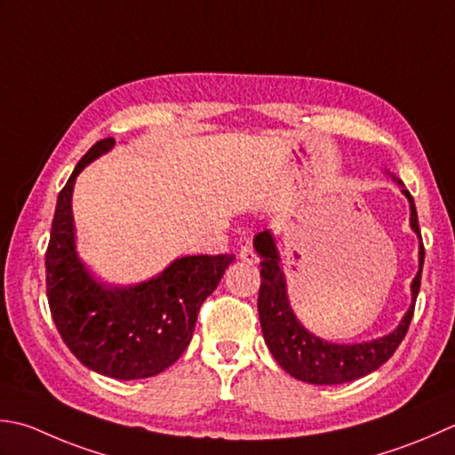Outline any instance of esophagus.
I'll return each instance as SVG.
<instances>
[{
    "label": "esophagus",
    "mask_w": 455,
    "mask_h": 455,
    "mask_svg": "<svg viewBox=\"0 0 455 455\" xmlns=\"http://www.w3.org/2000/svg\"><path fill=\"white\" fill-rule=\"evenodd\" d=\"M238 258H240V260H243V262H246V264H256V262H258V256H256L254 248H252L251 244H243V246H240Z\"/></svg>",
    "instance_id": "1"
}]
</instances>
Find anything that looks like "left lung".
Listing matches in <instances>:
<instances>
[{"mask_svg": "<svg viewBox=\"0 0 455 455\" xmlns=\"http://www.w3.org/2000/svg\"><path fill=\"white\" fill-rule=\"evenodd\" d=\"M390 180L403 187V195L411 204V228L418 236V272L411 283L412 301L411 307L400 319L393 331L363 343H331L323 337L311 333L298 315L293 314L288 296L286 274H283L282 258L274 233L264 230L254 236V251L260 256V291H258V315H260L262 335L274 355L275 363L293 379L309 382V385H343L371 375L380 364L393 357L398 345L411 327L414 315V304L420 291L424 244L418 227V212L412 195L404 189V183L395 173L387 172Z\"/></svg>", "mask_w": 455, "mask_h": 455, "instance_id": "8db88e82", "label": "left lung"}]
</instances>
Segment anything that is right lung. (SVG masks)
Instances as JSON below:
<instances>
[{
    "instance_id": "right-lung-1",
    "label": "right lung",
    "mask_w": 455,
    "mask_h": 455,
    "mask_svg": "<svg viewBox=\"0 0 455 455\" xmlns=\"http://www.w3.org/2000/svg\"><path fill=\"white\" fill-rule=\"evenodd\" d=\"M114 146V138L96 141L59 193L44 268L52 322L70 353L98 375L133 380L159 375L181 357L203 301L235 256L175 258L154 278L130 286L96 278L76 251L73 191L78 173Z\"/></svg>"
}]
</instances>
